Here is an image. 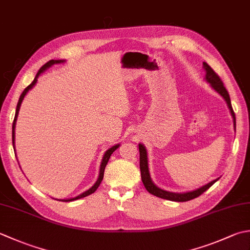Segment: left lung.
I'll use <instances>...</instances> for the list:
<instances>
[{"label":"left lung","mask_w":250,"mask_h":250,"mask_svg":"<svg viewBox=\"0 0 250 250\" xmlns=\"http://www.w3.org/2000/svg\"><path fill=\"white\" fill-rule=\"evenodd\" d=\"M204 69L206 70V81L210 83L212 89L214 91H217L220 95H221L224 101L227 102L228 107L229 111H231L233 122H234V129L236 130V119H235V114H234L232 105H231V99H229V95L227 91L226 87L223 85V82L220 79V77L217 75L216 72L213 71V69L210 67L207 62H203ZM139 149H140V169H141V177H142V182H143L145 188L147 189V192L155 195V196L164 198V199H168V200H172V202H188V200L194 199L198 197L199 195H202L204 192L213 185L219 180L216 179L209 182L208 184L204 185V187L199 188L195 190H190V192L187 193H173V192H168V190L161 189L159 188L157 185H155L153 181H151L150 174H149V170H148V159H147V150H146L145 146L139 144Z\"/></svg>","instance_id":"1"}]
</instances>
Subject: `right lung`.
<instances>
[{
	"label": "right lung",
	"mask_w": 250,
	"mask_h": 250,
	"mask_svg": "<svg viewBox=\"0 0 250 250\" xmlns=\"http://www.w3.org/2000/svg\"><path fill=\"white\" fill-rule=\"evenodd\" d=\"M65 61H62V60H57V61H55V60H52V61H50V62H47L45 65H43L41 68H40V70L38 71V73H37V76H36V78H34V80L30 83V84H29L26 89L23 90V92L21 93V97H19V101H18V103H17V107H16V114H15V118H14V122H13V146L15 147V126H16V120H17V117H18V112H19V108H21V103H22V101H23V97L26 96V94L28 93V91L29 90H31L32 87L34 86V84H36L37 83V81H38V78H39V76L41 75L42 72H44L45 71L47 68H50L52 65H54V63H60V62H63ZM120 146V144H116V145H114V146H111L110 148H108L107 149L106 151H105V155H104V157H103V160H102V164H101V168H100V174H99V179H97V181L95 182V184L93 185V187L91 188H89V189H86L85 192H83L82 194H80V195H78V196H76V197H73V198H68V199H60V200H62V202H72V200H77V199H80V198H83V197H85V196H89V195H91L92 193H94L95 190L97 189V188L100 187V184H101V182H102V180H103V178H104V171H105V167H106V165H107V163H108V160H109V158H110V156H111V154L114 153V151L118 148Z\"/></svg>",
	"instance_id": "obj_1"
}]
</instances>
